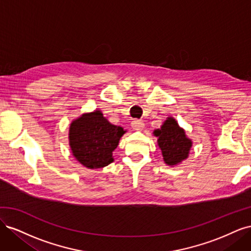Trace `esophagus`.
Wrapping results in <instances>:
<instances>
[{
    "mask_svg": "<svg viewBox=\"0 0 251 251\" xmlns=\"http://www.w3.org/2000/svg\"><path fill=\"white\" fill-rule=\"evenodd\" d=\"M132 127L134 128V130L140 131V130H142V128L144 127V124L139 119H135L133 123H132Z\"/></svg>",
    "mask_w": 251,
    "mask_h": 251,
    "instance_id": "1",
    "label": "esophagus"
}]
</instances>
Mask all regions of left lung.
<instances>
[{"instance_id": "obj_1", "label": "left lung", "mask_w": 251, "mask_h": 251, "mask_svg": "<svg viewBox=\"0 0 251 251\" xmlns=\"http://www.w3.org/2000/svg\"><path fill=\"white\" fill-rule=\"evenodd\" d=\"M153 134L158 138L157 143L166 164L176 166L188 158L193 141L187 137L184 128L178 125L174 117L166 118L160 128L154 130Z\"/></svg>"}]
</instances>
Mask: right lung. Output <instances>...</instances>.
Instances as JSON below:
<instances>
[{
  "label": "right lung",
  "mask_w": 251,
  "mask_h": 251,
  "mask_svg": "<svg viewBox=\"0 0 251 251\" xmlns=\"http://www.w3.org/2000/svg\"><path fill=\"white\" fill-rule=\"evenodd\" d=\"M126 132L123 126L112 125L100 110L83 113L70 124L72 155L87 169H102L114 161L113 151Z\"/></svg>",
  "instance_id": "1"
}]
</instances>
